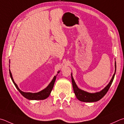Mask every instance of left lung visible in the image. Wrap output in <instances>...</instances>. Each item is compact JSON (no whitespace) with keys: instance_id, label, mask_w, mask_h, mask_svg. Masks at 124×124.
I'll return each instance as SVG.
<instances>
[{"instance_id":"obj_1","label":"left lung","mask_w":124,"mask_h":124,"mask_svg":"<svg viewBox=\"0 0 124 124\" xmlns=\"http://www.w3.org/2000/svg\"><path fill=\"white\" fill-rule=\"evenodd\" d=\"M116 72V62L115 61V72L113 74V76L111 78V81L108 83L106 86L104 88L102 89L100 92H95V93H89L86 91H85L84 90H82L80 88H78L77 85L74 81V78L72 75V73L71 74V81H72V85H73V90L75 93L76 97L77 98L78 100L82 102H96L100 100L101 99H102L103 96L105 95V94L107 93V92L108 91L109 88L111 87V85L113 82V81L114 80V76H115Z\"/></svg>"}]
</instances>
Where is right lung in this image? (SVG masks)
<instances>
[{
  "label": "right lung",
  "instance_id": "add662e5",
  "mask_svg": "<svg viewBox=\"0 0 124 124\" xmlns=\"http://www.w3.org/2000/svg\"><path fill=\"white\" fill-rule=\"evenodd\" d=\"M10 63V61H9V63ZM9 67H10V65H9ZM60 72V70L58 71L57 73L58 74ZM9 73H10V75L11 80H12V82L13 84H14L15 87H16V88L18 89L21 94L23 95L24 97H25L26 99H28V100H44L46 99L48 96L50 95L51 93V91L53 90L54 85L56 76H56H54V77L53 78V80H51V81L50 82V84L48 85V86H47L46 88L42 90L41 91L39 92H37V93H30V92H24L22 91L21 89L19 88V87H18L17 85L15 82L14 80H13V78L12 77V75L11 74V72L10 71V69H9Z\"/></svg>",
  "mask_w": 124,
  "mask_h": 124
}]
</instances>
